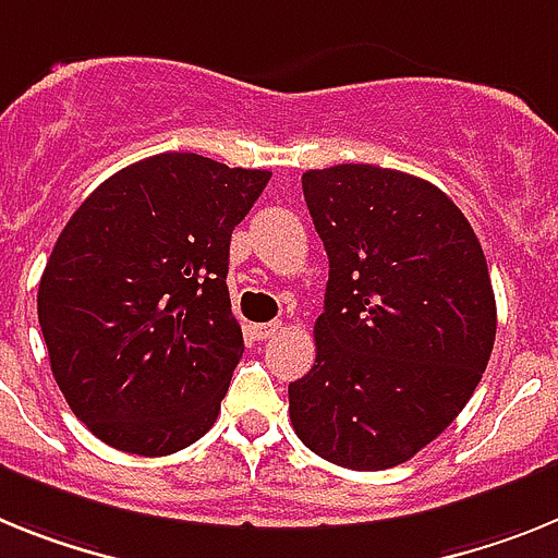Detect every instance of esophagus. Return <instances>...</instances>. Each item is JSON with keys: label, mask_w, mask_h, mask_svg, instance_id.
<instances>
[{"label": "esophagus", "mask_w": 558, "mask_h": 558, "mask_svg": "<svg viewBox=\"0 0 558 558\" xmlns=\"http://www.w3.org/2000/svg\"><path fill=\"white\" fill-rule=\"evenodd\" d=\"M280 331V323H264V326H252V333H255V339H272L275 333Z\"/></svg>", "instance_id": "34e87169"}]
</instances>
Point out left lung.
<instances>
[{
  "label": "left lung",
  "mask_w": 558,
  "mask_h": 558,
  "mask_svg": "<svg viewBox=\"0 0 558 558\" xmlns=\"http://www.w3.org/2000/svg\"><path fill=\"white\" fill-rule=\"evenodd\" d=\"M328 252L317 365L289 385L298 438L379 472L438 438L472 399L497 333L486 255L435 185L379 165L303 173Z\"/></svg>",
  "instance_id": "8db88e82"
}]
</instances>
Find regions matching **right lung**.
I'll return each mask as SVG.
<instances>
[{
  "instance_id": "obj_1",
  "label": "right lung",
  "mask_w": 558,
  "mask_h": 558,
  "mask_svg": "<svg viewBox=\"0 0 558 558\" xmlns=\"http://www.w3.org/2000/svg\"><path fill=\"white\" fill-rule=\"evenodd\" d=\"M269 171L157 154L86 196L38 283V326L72 413L120 452L162 458L216 424L244 353L230 239Z\"/></svg>"
}]
</instances>
